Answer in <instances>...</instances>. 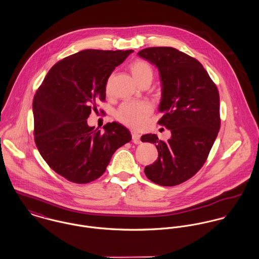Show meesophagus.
<instances>
[{"label":"esophagus","instance_id":"1","mask_svg":"<svg viewBox=\"0 0 259 259\" xmlns=\"http://www.w3.org/2000/svg\"><path fill=\"white\" fill-rule=\"evenodd\" d=\"M132 140H133V142L135 144H140L141 143V141H140V134L139 133H137V132H135V131H132Z\"/></svg>","mask_w":259,"mask_h":259}]
</instances>
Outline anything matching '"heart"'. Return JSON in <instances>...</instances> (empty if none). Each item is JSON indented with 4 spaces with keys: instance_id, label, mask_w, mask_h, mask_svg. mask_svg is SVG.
Wrapping results in <instances>:
<instances>
[{
    "instance_id": "heart-1",
    "label": "heart",
    "mask_w": 259,
    "mask_h": 259,
    "mask_svg": "<svg viewBox=\"0 0 259 259\" xmlns=\"http://www.w3.org/2000/svg\"><path fill=\"white\" fill-rule=\"evenodd\" d=\"M130 70L132 72L135 80L140 84L143 81L153 79V69L151 65L144 60H136L131 66ZM109 89V83L107 84V90ZM153 111L152 105L147 101L140 102H124L122 103L116 111V118L122 124L132 127L140 128L142 127L148 118Z\"/></svg>"
}]
</instances>
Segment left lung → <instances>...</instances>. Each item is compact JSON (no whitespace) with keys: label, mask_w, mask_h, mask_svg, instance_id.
Wrapping results in <instances>:
<instances>
[{"label":"left lung","mask_w":259,"mask_h":259,"mask_svg":"<svg viewBox=\"0 0 259 259\" xmlns=\"http://www.w3.org/2000/svg\"><path fill=\"white\" fill-rule=\"evenodd\" d=\"M138 56L159 70L164 115L158 123L172 133L167 142L156 134L141 137L158 150L157 161L144 172L155 184L177 186L201 169L214 143L221 127L219 90L200 61L174 48H148Z\"/></svg>","instance_id":"1"}]
</instances>
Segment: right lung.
I'll list each match as a JSON object with an SVG mask.
<instances>
[{
  "label": "right lung",
  "mask_w": 259,
  "mask_h": 259,
  "mask_svg": "<svg viewBox=\"0 0 259 259\" xmlns=\"http://www.w3.org/2000/svg\"><path fill=\"white\" fill-rule=\"evenodd\" d=\"M133 51L85 50L63 58L48 72L32 102L34 142L48 165L76 184L105 172L112 155L131 141L129 130L112 122L101 133L87 118L104 100L116 66Z\"/></svg>",
  "instance_id": "1"
}]
</instances>
